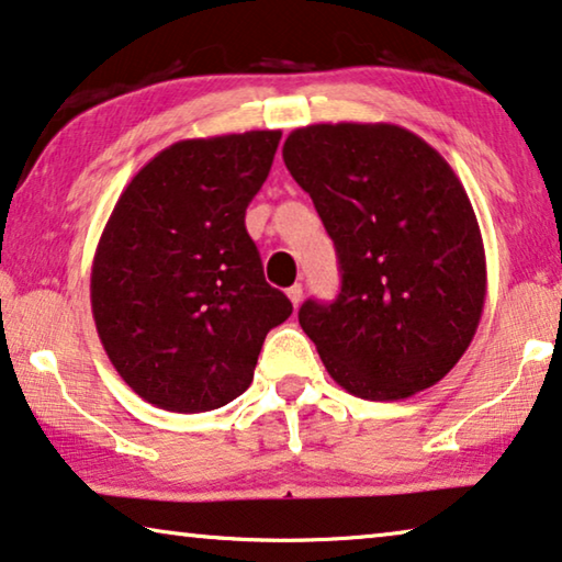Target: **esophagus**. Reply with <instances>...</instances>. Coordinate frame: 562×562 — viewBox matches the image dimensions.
Segmentation results:
<instances>
[{"instance_id":"obj_1","label":"esophagus","mask_w":562,"mask_h":562,"mask_svg":"<svg viewBox=\"0 0 562 562\" xmlns=\"http://www.w3.org/2000/svg\"><path fill=\"white\" fill-rule=\"evenodd\" d=\"M288 297L292 305H300V300H303V284H292V288H288Z\"/></svg>"}]
</instances>
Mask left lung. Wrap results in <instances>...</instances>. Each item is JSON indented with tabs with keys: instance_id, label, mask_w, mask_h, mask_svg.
I'll use <instances>...</instances> for the list:
<instances>
[{
	"instance_id": "8db88e82",
	"label": "left lung",
	"mask_w": 562,
	"mask_h": 562,
	"mask_svg": "<svg viewBox=\"0 0 562 562\" xmlns=\"http://www.w3.org/2000/svg\"><path fill=\"white\" fill-rule=\"evenodd\" d=\"M282 158L338 252V297L307 300L297 315L330 379L371 401L439 383L472 342L487 295L462 181L393 123L307 125L290 133Z\"/></svg>"
}]
</instances>
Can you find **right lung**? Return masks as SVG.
I'll return each instance as SVG.
<instances>
[{
    "mask_svg": "<svg viewBox=\"0 0 562 562\" xmlns=\"http://www.w3.org/2000/svg\"><path fill=\"white\" fill-rule=\"evenodd\" d=\"M280 131L179 140L133 176L100 234L90 305L121 379L158 408L227 406L292 303L245 227Z\"/></svg>",
    "mask_w": 562,
    "mask_h": 562,
    "instance_id": "1",
    "label": "right lung"
}]
</instances>
